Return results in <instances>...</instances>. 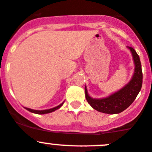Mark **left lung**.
Wrapping results in <instances>:
<instances>
[{
    "mask_svg": "<svg viewBox=\"0 0 152 152\" xmlns=\"http://www.w3.org/2000/svg\"><path fill=\"white\" fill-rule=\"evenodd\" d=\"M131 52L135 69L130 81L125 86L107 97L101 99L92 98L88 95L87 88L85 86L86 98L92 108L106 114H118L132 104L140 91L142 85V65L139 55L134 48L127 46Z\"/></svg>",
    "mask_w": 152,
    "mask_h": 152,
    "instance_id": "8db88e82",
    "label": "left lung"
}]
</instances>
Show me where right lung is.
Listing matches in <instances>:
<instances>
[{
    "instance_id": "add662e5",
    "label": "right lung",
    "mask_w": 152,
    "mask_h": 152,
    "mask_svg": "<svg viewBox=\"0 0 152 152\" xmlns=\"http://www.w3.org/2000/svg\"><path fill=\"white\" fill-rule=\"evenodd\" d=\"M64 103H62L61 104L58 105V106H56V107H54V108H52V109H49V110H31V109H29V108H25L27 110H28L29 112H31V113H35V114H47V113H52V112L55 111V110H58L59 108H60L61 106L63 105Z\"/></svg>"
}]
</instances>
